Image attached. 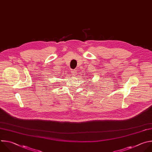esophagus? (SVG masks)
<instances>
[{
	"mask_svg": "<svg viewBox=\"0 0 152 152\" xmlns=\"http://www.w3.org/2000/svg\"><path fill=\"white\" fill-rule=\"evenodd\" d=\"M71 74L72 75H75L77 74V71L75 70H72L71 71Z\"/></svg>",
	"mask_w": 152,
	"mask_h": 152,
	"instance_id": "esophagus-1",
	"label": "esophagus"
}]
</instances>
